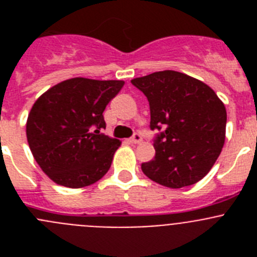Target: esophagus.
I'll return each instance as SVG.
<instances>
[{
	"mask_svg": "<svg viewBox=\"0 0 257 257\" xmlns=\"http://www.w3.org/2000/svg\"><path fill=\"white\" fill-rule=\"evenodd\" d=\"M142 140H143L142 135L136 133V134H134V136L130 139V142L134 143V144H139V143H142Z\"/></svg>",
	"mask_w": 257,
	"mask_h": 257,
	"instance_id": "esophagus-1",
	"label": "esophagus"
}]
</instances>
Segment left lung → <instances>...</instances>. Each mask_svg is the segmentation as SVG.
Listing matches in <instances>:
<instances>
[{"mask_svg":"<svg viewBox=\"0 0 257 257\" xmlns=\"http://www.w3.org/2000/svg\"><path fill=\"white\" fill-rule=\"evenodd\" d=\"M147 96L156 156L142 163L151 180L167 188L203 179L225 142L226 110L212 88L188 74L162 70L131 81Z\"/></svg>","mask_w":257,"mask_h":257,"instance_id":"1","label":"left lung"}]
</instances>
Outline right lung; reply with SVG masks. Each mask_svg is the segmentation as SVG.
Here are the masks:
<instances>
[{
    "instance_id": "right-lung-1",
    "label": "right lung",
    "mask_w": 257,
    "mask_h": 257,
    "mask_svg": "<svg viewBox=\"0 0 257 257\" xmlns=\"http://www.w3.org/2000/svg\"><path fill=\"white\" fill-rule=\"evenodd\" d=\"M123 81L70 78L49 88L27 119L29 148L54 183L83 188L100 180L121 142L100 133L103 112Z\"/></svg>"
}]
</instances>
